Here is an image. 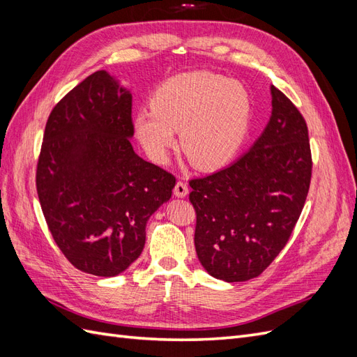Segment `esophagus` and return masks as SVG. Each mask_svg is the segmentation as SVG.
Wrapping results in <instances>:
<instances>
[{"mask_svg": "<svg viewBox=\"0 0 357 357\" xmlns=\"http://www.w3.org/2000/svg\"><path fill=\"white\" fill-rule=\"evenodd\" d=\"M189 193V188L185 181H177L176 186H174V195L177 198H185Z\"/></svg>", "mask_w": 357, "mask_h": 357, "instance_id": "1", "label": "esophagus"}]
</instances>
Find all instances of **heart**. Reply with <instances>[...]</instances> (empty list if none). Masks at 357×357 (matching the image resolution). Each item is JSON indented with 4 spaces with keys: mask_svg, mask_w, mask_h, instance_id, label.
<instances>
[{
    "mask_svg": "<svg viewBox=\"0 0 357 357\" xmlns=\"http://www.w3.org/2000/svg\"><path fill=\"white\" fill-rule=\"evenodd\" d=\"M252 121V98L241 82L210 71L167 80L152 109L134 116V131L146 155L165 164L177 146L199 169H218L238 153Z\"/></svg>",
    "mask_w": 357,
    "mask_h": 357,
    "instance_id": "obj_1",
    "label": "heart"
}]
</instances>
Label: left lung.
<instances>
[{"label": "left lung", "instance_id": "1", "mask_svg": "<svg viewBox=\"0 0 357 357\" xmlns=\"http://www.w3.org/2000/svg\"><path fill=\"white\" fill-rule=\"evenodd\" d=\"M273 110L253 146L214 174L190 180L201 265L223 282H247L283 250L304 208L311 150L304 117L271 86Z\"/></svg>", "mask_w": 357, "mask_h": 357}]
</instances>
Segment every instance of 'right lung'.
Here are the masks:
<instances>
[{
    "label": "right lung",
    "mask_w": 357,
    "mask_h": 357,
    "mask_svg": "<svg viewBox=\"0 0 357 357\" xmlns=\"http://www.w3.org/2000/svg\"><path fill=\"white\" fill-rule=\"evenodd\" d=\"M132 93L100 70L52 110L37 193L53 240L83 273L116 277L146 243V225L176 178L132 149Z\"/></svg>",
    "instance_id": "1"
}]
</instances>
